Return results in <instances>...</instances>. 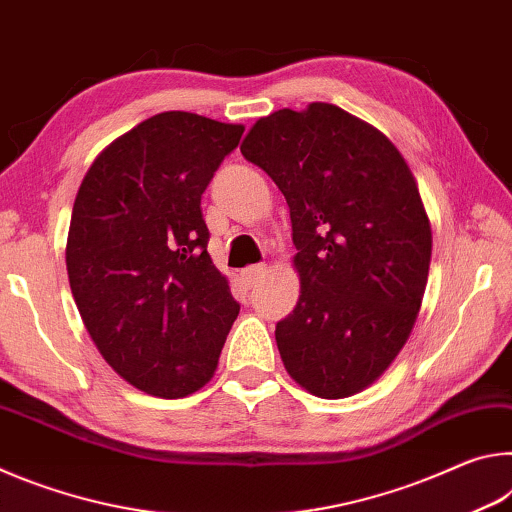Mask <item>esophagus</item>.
<instances>
[{
	"mask_svg": "<svg viewBox=\"0 0 512 512\" xmlns=\"http://www.w3.org/2000/svg\"><path fill=\"white\" fill-rule=\"evenodd\" d=\"M266 271H268V268H266V264L248 266V268H246V271H241V277H244V282H246V284H248V287H250V284H255V282L259 280V277H264V275H266Z\"/></svg>",
	"mask_w": 512,
	"mask_h": 512,
	"instance_id": "esophagus-1",
	"label": "esophagus"
}]
</instances>
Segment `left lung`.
Listing matches in <instances>:
<instances>
[{
	"label": "left lung",
	"instance_id": "1",
	"mask_svg": "<svg viewBox=\"0 0 512 512\" xmlns=\"http://www.w3.org/2000/svg\"><path fill=\"white\" fill-rule=\"evenodd\" d=\"M239 149L291 212L300 298L275 327L284 368L323 400L361 393L409 341L427 289L431 223L409 164L323 101L257 119Z\"/></svg>",
	"mask_w": 512,
	"mask_h": 512
}]
</instances>
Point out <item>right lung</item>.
<instances>
[{"label": "right lung", "instance_id": "right-lung-1", "mask_svg": "<svg viewBox=\"0 0 512 512\" xmlns=\"http://www.w3.org/2000/svg\"><path fill=\"white\" fill-rule=\"evenodd\" d=\"M241 133L160 112L110 142L76 194L65 262L83 325L121 379L162 400L214 377L239 314L207 253L201 196Z\"/></svg>", "mask_w": 512, "mask_h": 512}]
</instances>
